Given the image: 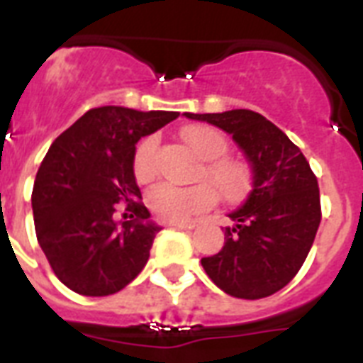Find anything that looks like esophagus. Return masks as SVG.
Wrapping results in <instances>:
<instances>
[{
    "mask_svg": "<svg viewBox=\"0 0 363 363\" xmlns=\"http://www.w3.org/2000/svg\"><path fill=\"white\" fill-rule=\"evenodd\" d=\"M169 226L179 228V230H194V224H186V222H169Z\"/></svg>",
    "mask_w": 363,
    "mask_h": 363,
    "instance_id": "1",
    "label": "esophagus"
}]
</instances>
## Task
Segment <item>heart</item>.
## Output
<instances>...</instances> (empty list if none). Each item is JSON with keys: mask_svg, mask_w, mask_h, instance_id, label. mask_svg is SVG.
<instances>
[{"mask_svg": "<svg viewBox=\"0 0 363 363\" xmlns=\"http://www.w3.org/2000/svg\"><path fill=\"white\" fill-rule=\"evenodd\" d=\"M182 139L188 147L205 160L201 175L215 186L220 198H241L248 186L247 165L233 158H224L228 150L226 137L220 131L209 125H186L181 131ZM154 148L156 139L147 137L139 143L133 156V175L137 181H148L154 173ZM216 201V193L209 184L196 186H173L169 182H156L148 188L147 205L152 215L165 222H184L190 216L213 207Z\"/></svg>", "mask_w": 363, "mask_h": 363, "instance_id": "obj_1", "label": "heart"}]
</instances>
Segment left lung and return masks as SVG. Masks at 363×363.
<instances>
[{
	"label": "left lung",
	"instance_id": "left-lung-1",
	"mask_svg": "<svg viewBox=\"0 0 363 363\" xmlns=\"http://www.w3.org/2000/svg\"><path fill=\"white\" fill-rule=\"evenodd\" d=\"M232 135L247 156L250 192L228 216L224 247L201 258L205 273L233 298L259 299L292 281L309 254L320 224V194L303 152L259 113H184Z\"/></svg>",
	"mask_w": 363,
	"mask_h": 363
}]
</instances>
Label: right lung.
Wrapping results in <instances>:
<instances>
[{"mask_svg": "<svg viewBox=\"0 0 363 363\" xmlns=\"http://www.w3.org/2000/svg\"><path fill=\"white\" fill-rule=\"evenodd\" d=\"M177 116L105 105L84 113L48 148L33 182V222L48 264L73 292L116 294L147 264L162 228L137 201L135 145ZM121 201L134 213L131 221L114 220Z\"/></svg>", "mask_w": 363, "mask_h": 363, "instance_id": "obj_1", "label": "right lung"}]
</instances>
